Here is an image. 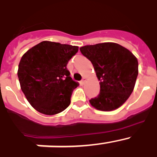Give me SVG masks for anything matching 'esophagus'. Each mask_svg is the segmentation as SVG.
I'll list each match as a JSON object with an SVG mask.
<instances>
[{
    "label": "esophagus",
    "instance_id": "obj_1",
    "mask_svg": "<svg viewBox=\"0 0 157 157\" xmlns=\"http://www.w3.org/2000/svg\"><path fill=\"white\" fill-rule=\"evenodd\" d=\"M85 82H86V78H82V81H81V83L82 84H85Z\"/></svg>",
    "mask_w": 157,
    "mask_h": 157
}]
</instances>
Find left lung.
I'll return each mask as SVG.
<instances>
[{"label":"left lung","instance_id":"obj_1","mask_svg":"<svg viewBox=\"0 0 157 157\" xmlns=\"http://www.w3.org/2000/svg\"><path fill=\"white\" fill-rule=\"evenodd\" d=\"M92 63L100 81V94L90 103L98 110L112 111L125 103L132 94L138 75V59L132 52L113 42L80 48Z\"/></svg>","mask_w":157,"mask_h":157}]
</instances>
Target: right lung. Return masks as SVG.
<instances>
[{
  "mask_svg": "<svg viewBox=\"0 0 157 157\" xmlns=\"http://www.w3.org/2000/svg\"><path fill=\"white\" fill-rule=\"evenodd\" d=\"M78 47L44 41L22 56L18 78L31 106L42 114H57L69 106L73 90L78 86L67 69Z\"/></svg>",
  "mask_w": 157,
  "mask_h": 157,
  "instance_id": "obj_1",
  "label": "right lung"
}]
</instances>
